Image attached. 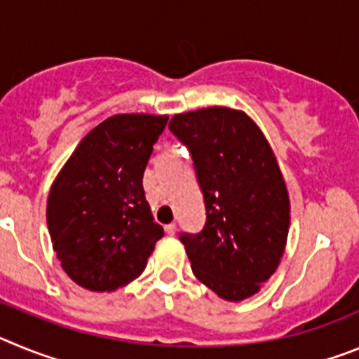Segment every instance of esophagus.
I'll use <instances>...</instances> for the list:
<instances>
[{
    "label": "esophagus",
    "mask_w": 359,
    "mask_h": 359,
    "mask_svg": "<svg viewBox=\"0 0 359 359\" xmlns=\"http://www.w3.org/2000/svg\"><path fill=\"white\" fill-rule=\"evenodd\" d=\"M176 224L174 223H170V224H167V226H165V231H167V236H176Z\"/></svg>",
    "instance_id": "1"
}]
</instances>
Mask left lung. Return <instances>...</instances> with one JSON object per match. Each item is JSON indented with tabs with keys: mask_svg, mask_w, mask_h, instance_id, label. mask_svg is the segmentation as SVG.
I'll return each mask as SVG.
<instances>
[{
	"mask_svg": "<svg viewBox=\"0 0 359 359\" xmlns=\"http://www.w3.org/2000/svg\"><path fill=\"white\" fill-rule=\"evenodd\" d=\"M169 129L189 147L207 223L182 233L192 271L219 298L241 302L277 271L290 231V194L275 152L244 111L180 113Z\"/></svg>",
	"mask_w": 359,
	"mask_h": 359,
	"instance_id": "1",
	"label": "left lung"
}]
</instances>
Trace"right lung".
Masks as SVG:
<instances>
[{
  "label": "right lung",
  "instance_id": "add662e5",
  "mask_svg": "<svg viewBox=\"0 0 359 359\" xmlns=\"http://www.w3.org/2000/svg\"><path fill=\"white\" fill-rule=\"evenodd\" d=\"M167 115H113L91 129L52 183L46 223L73 282L115 291L147 266L163 228L145 199V167Z\"/></svg>",
  "mask_w": 359,
  "mask_h": 359
}]
</instances>
